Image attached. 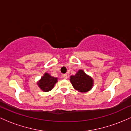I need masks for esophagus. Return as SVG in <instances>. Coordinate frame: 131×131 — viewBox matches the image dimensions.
Returning a JSON list of instances; mask_svg holds the SVG:
<instances>
[{
	"mask_svg": "<svg viewBox=\"0 0 131 131\" xmlns=\"http://www.w3.org/2000/svg\"><path fill=\"white\" fill-rule=\"evenodd\" d=\"M63 78L64 79H67L68 78V75L67 74H63Z\"/></svg>",
	"mask_w": 131,
	"mask_h": 131,
	"instance_id": "1",
	"label": "esophagus"
}]
</instances>
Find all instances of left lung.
Here are the masks:
<instances>
[{
	"label": "left lung",
	"instance_id": "1",
	"mask_svg": "<svg viewBox=\"0 0 131 131\" xmlns=\"http://www.w3.org/2000/svg\"><path fill=\"white\" fill-rule=\"evenodd\" d=\"M70 81L76 90L81 92H86L91 89L93 79L87 75L83 70H79L74 76L70 77Z\"/></svg>",
	"mask_w": 131,
	"mask_h": 131
}]
</instances>
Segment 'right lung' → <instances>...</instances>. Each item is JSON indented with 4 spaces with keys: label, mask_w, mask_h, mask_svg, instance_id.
Segmentation results:
<instances>
[{
    "label": "right lung",
    "mask_w": 131,
    "mask_h": 131,
    "mask_svg": "<svg viewBox=\"0 0 131 131\" xmlns=\"http://www.w3.org/2000/svg\"><path fill=\"white\" fill-rule=\"evenodd\" d=\"M57 82V78L52 77L48 73H45L37 84L43 91L48 92L53 88L54 85Z\"/></svg>",
    "instance_id": "right-lung-1"
}]
</instances>
